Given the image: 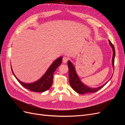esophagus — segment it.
Wrapping results in <instances>:
<instances>
[{
	"label": "esophagus",
	"mask_w": 125,
	"mask_h": 125,
	"mask_svg": "<svg viewBox=\"0 0 125 125\" xmlns=\"http://www.w3.org/2000/svg\"><path fill=\"white\" fill-rule=\"evenodd\" d=\"M68 60V58L67 57H66V56H64L62 58V62L64 63H65L67 62Z\"/></svg>",
	"instance_id": "1"
}]
</instances>
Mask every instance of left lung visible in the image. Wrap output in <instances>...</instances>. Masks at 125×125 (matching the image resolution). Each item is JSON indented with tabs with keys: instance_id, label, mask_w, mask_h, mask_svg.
I'll return each mask as SVG.
<instances>
[{
	"instance_id": "obj_1",
	"label": "left lung",
	"mask_w": 125,
	"mask_h": 125,
	"mask_svg": "<svg viewBox=\"0 0 125 125\" xmlns=\"http://www.w3.org/2000/svg\"><path fill=\"white\" fill-rule=\"evenodd\" d=\"M109 43L111 46L113 54V58H112V65L113 68L114 69V60H115V51L114 46H113V44L111 43L110 40H109ZM68 65L69 68V83L71 86V88L73 89L74 91L77 93L81 94H84L86 93H94L97 92V91L100 90L101 88L107 83L106 82L105 84H104L102 86L96 88H89V86L85 85L81 81V80L79 79L78 75L75 71V68L73 64L69 60L68 62ZM113 75L111 79L112 78ZM109 79V80H110Z\"/></svg>"
}]
</instances>
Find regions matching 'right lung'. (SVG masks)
<instances>
[{"mask_svg": "<svg viewBox=\"0 0 125 125\" xmlns=\"http://www.w3.org/2000/svg\"><path fill=\"white\" fill-rule=\"evenodd\" d=\"M62 57H60L56 59L55 61L52 62V63L50 66V67L48 68V69L47 70L46 73H45V74L39 79V80L34 82L30 83H24L20 81L14 74L11 67V68L14 76L16 77L18 82H19L24 88L33 92H43L48 90L52 86V83L53 74L55 70H56L57 68L60 65V64L62 63Z\"/></svg>", "mask_w": 125, "mask_h": 125, "instance_id": "obj_1", "label": "right lung"}]
</instances>
